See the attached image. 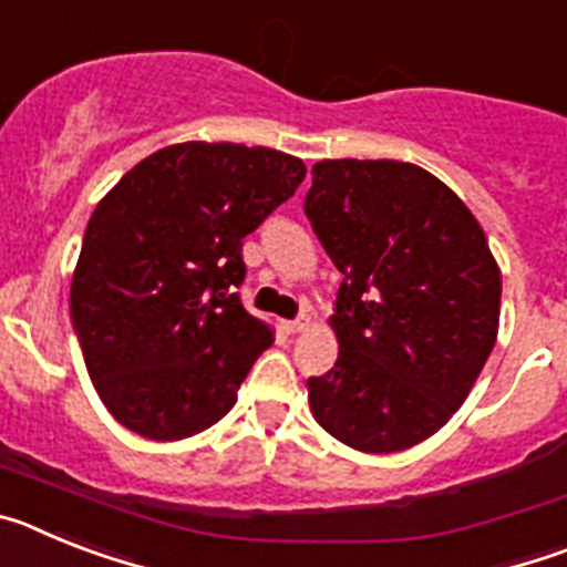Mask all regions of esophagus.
I'll return each mask as SVG.
<instances>
[{
  "mask_svg": "<svg viewBox=\"0 0 567 567\" xmlns=\"http://www.w3.org/2000/svg\"><path fill=\"white\" fill-rule=\"evenodd\" d=\"M284 329H287L289 334H298V332H303V329H309V318H295V320H284Z\"/></svg>",
  "mask_w": 567,
  "mask_h": 567,
  "instance_id": "34e87169",
  "label": "esophagus"
}]
</instances>
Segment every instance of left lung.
Segmentation results:
<instances>
[{
	"instance_id": "left-lung-1",
	"label": "left lung",
	"mask_w": 567,
	"mask_h": 567,
	"mask_svg": "<svg viewBox=\"0 0 567 567\" xmlns=\"http://www.w3.org/2000/svg\"><path fill=\"white\" fill-rule=\"evenodd\" d=\"M303 209L343 275L338 360L307 380L315 420L358 452L412 449L452 420L497 340L488 238L437 175L389 158L318 162Z\"/></svg>"
}]
</instances>
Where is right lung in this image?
Returning a JSON list of instances; mask_svg holds the SVG:
<instances>
[{
  "mask_svg": "<svg viewBox=\"0 0 567 567\" xmlns=\"http://www.w3.org/2000/svg\"><path fill=\"white\" fill-rule=\"evenodd\" d=\"M303 175L269 147L169 144L93 209L70 318L99 398L130 432L173 443L233 409L275 340L235 292L240 247Z\"/></svg>",
  "mask_w": 567,
  "mask_h": 567,
  "instance_id": "right-lung-1",
  "label": "right lung"
}]
</instances>
